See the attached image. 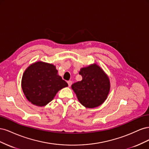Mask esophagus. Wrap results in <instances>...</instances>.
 <instances>
[{"label":"esophagus","instance_id":"34e87169","mask_svg":"<svg viewBox=\"0 0 149 149\" xmlns=\"http://www.w3.org/2000/svg\"><path fill=\"white\" fill-rule=\"evenodd\" d=\"M67 83H68V84L69 86H71V85L72 84V81H68Z\"/></svg>","mask_w":149,"mask_h":149}]
</instances>
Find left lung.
Wrapping results in <instances>:
<instances>
[{"label": "left lung", "instance_id": "8db88e82", "mask_svg": "<svg viewBox=\"0 0 149 149\" xmlns=\"http://www.w3.org/2000/svg\"><path fill=\"white\" fill-rule=\"evenodd\" d=\"M82 80L72 84L79 101L86 107L94 108L104 102L110 90L109 79L97 65L81 69Z\"/></svg>", "mask_w": 149, "mask_h": 149}]
</instances>
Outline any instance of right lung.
Listing matches in <instances>:
<instances>
[{"instance_id":"right-lung-1","label":"right lung","mask_w":149,"mask_h":149,"mask_svg":"<svg viewBox=\"0 0 149 149\" xmlns=\"http://www.w3.org/2000/svg\"><path fill=\"white\" fill-rule=\"evenodd\" d=\"M57 73L52 64L38 61L30 65L22 79V88L26 99L38 106L52 101L59 90L68 86Z\"/></svg>"}]
</instances>
